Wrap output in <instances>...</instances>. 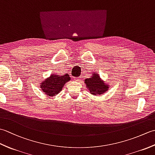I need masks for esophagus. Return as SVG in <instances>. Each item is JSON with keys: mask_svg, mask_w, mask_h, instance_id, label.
<instances>
[{"mask_svg": "<svg viewBox=\"0 0 155 155\" xmlns=\"http://www.w3.org/2000/svg\"><path fill=\"white\" fill-rule=\"evenodd\" d=\"M74 80L75 81H82L81 77H75V78H74Z\"/></svg>", "mask_w": 155, "mask_h": 155, "instance_id": "esophagus-1", "label": "esophagus"}]
</instances>
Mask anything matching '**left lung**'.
Here are the masks:
<instances>
[{"label":"left lung","instance_id":"1","mask_svg":"<svg viewBox=\"0 0 155 155\" xmlns=\"http://www.w3.org/2000/svg\"><path fill=\"white\" fill-rule=\"evenodd\" d=\"M84 83L87 85V88L90 91L92 94L98 95L103 94L108 90V84L104 83V82L100 78V76L97 73H94L91 78H86Z\"/></svg>","mask_w":155,"mask_h":155}]
</instances>
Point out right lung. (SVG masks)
I'll return each mask as SVG.
<instances>
[{
    "label": "right lung",
    "instance_id": "obj_1",
    "mask_svg": "<svg viewBox=\"0 0 155 155\" xmlns=\"http://www.w3.org/2000/svg\"><path fill=\"white\" fill-rule=\"evenodd\" d=\"M70 80L71 78L68 74L62 76L52 74L48 78L41 82V88L47 96L53 97L58 94L65 83Z\"/></svg>",
    "mask_w": 155,
    "mask_h": 155
}]
</instances>
